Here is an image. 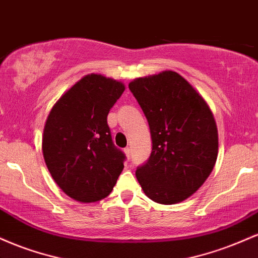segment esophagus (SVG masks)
Returning a JSON list of instances; mask_svg holds the SVG:
<instances>
[{
  "label": "esophagus",
  "instance_id": "esophagus-1",
  "mask_svg": "<svg viewBox=\"0 0 258 258\" xmlns=\"http://www.w3.org/2000/svg\"><path fill=\"white\" fill-rule=\"evenodd\" d=\"M123 152H125L126 156H127V159H130V158H131V148H130V147L125 148V150H123Z\"/></svg>",
  "mask_w": 258,
  "mask_h": 258
}]
</instances>
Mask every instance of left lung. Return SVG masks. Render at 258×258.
I'll return each mask as SVG.
<instances>
[{
  "instance_id": "left-lung-1",
  "label": "left lung",
  "mask_w": 258,
  "mask_h": 258,
  "mask_svg": "<svg viewBox=\"0 0 258 258\" xmlns=\"http://www.w3.org/2000/svg\"><path fill=\"white\" fill-rule=\"evenodd\" d=\"M149 123L153 150L136 171L149 199L173 205L191 197L214 170L218 131L211 109L178 73L135 79L128 84Z\"/></svg>"
}]
</instances>
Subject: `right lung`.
Returning a JSON list of instances; mask_svg holds the SVG:
<instances>
[{
  "label": "right lung",
  "instance_id": "obj_1",
  "mask_svg": "<svg viewBox=\"0 0 258 258\" xmlns=\"http://www.w3.org/2000/svg\"><path fill=\"white\" fill-rule=\"evenodd\" d=\"M125 85L90 74L59 98L42 135L44 162L59 188L80 203H96L111 193L125 155L112 144L106 117Z\"/></svg>",
  "mask_w": 258,
  "mask_h": 258
}]
</instances>
